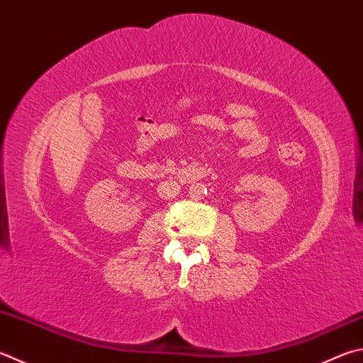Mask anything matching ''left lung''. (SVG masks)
I'll use <instances>...</instances> for the list:
<instances>
[{
    "mask_svg": "<svg viewBox=\"0 0 363 363\" xmlns=\"http://www.w3.org/2000/svg\"><path fill=\"white\" fill-rule=\"evenodd\" d=\"M363 174V167H360V176Z\"/></svg>",
    "mask_w": 363,
    "mask_h": 363,
    "instance_id": "1",
    "label": "left lung"
}]
</instances>
